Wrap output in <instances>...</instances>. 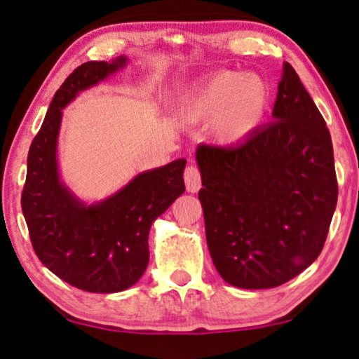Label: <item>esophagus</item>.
Returning a JSON list of instances; mask_svg holds the SVG:
<instances>
[{
  "label": "esophagus",
  "mask_w": 359,
  "mask_h": 359,
  "mask_svg": "<svg viewBox=\"0 0 359 359\" xmlns=\"http://www.w3.org/2000/svg\"><path fill=\"white\" fill-rule=\"evenodd\" d=\"M184 183H186V189H188V193H198L201 189V173L198 166L191 165L184 170Z\"/></svg>",
  "instance_id": "obj_1"
}]
</instances>
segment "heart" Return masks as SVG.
<instances>
[{"label": "heart", "mask_w": 359, "mask_h": 359, "mask_svg": "<svg viewBox=\"0 0 359 359\" xmlns=\"http://www.w3.org/2000/svg\"><path fill=\"white\" fill-rule=\"evenodd\" d=\"M269 101L271 91L263 76L225 70L215 73L186 97L180 116L188 124L210 122L215 140L235 145L262 126Z\"/></svg>", "instance_id": "heart-1"}]
</instances>
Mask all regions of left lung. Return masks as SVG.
I'll use <instances>...</instances> for the list:
<instances>
[{"instance_id":"8db88e82","label":"left lung","mask_w":359,"mask_h":359,"mask_svg":"<svg viewBox=\"0 0 359 359\" xmlns=\"http://www.w3.org/2000/svg\"><path fill=\"white\" fill-rule=\"evenodd\" d=\"M205 238L225 283L281 286L316 262L337 208L332 137L296 70L283 63L273 122L242 144L196 150Z\"/></svg>"}]
</instances>
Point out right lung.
Wrapping results in <instances>:
<instances>
[{
    "mask_svg": "<svg viewBox=\"0 0 359 359\" xmlns=\"http://www.w3.org/2000/svg\"><path fill=\"white\" fill-rule=\"evenodd\" d=\"M127 62L121 55L78 67L53 96L27 155L21 205L34 252L53 274L88 292H119L139 281L150 258L151 224L184 193V158L142 171L96 203L63 183L57 156L63 109Z\"/></svg>",
    "mask_w": 359,
    "mask_h": 359,
    "instance_id": "add662e5",
    "label": "right lung"
}]
</instances>
